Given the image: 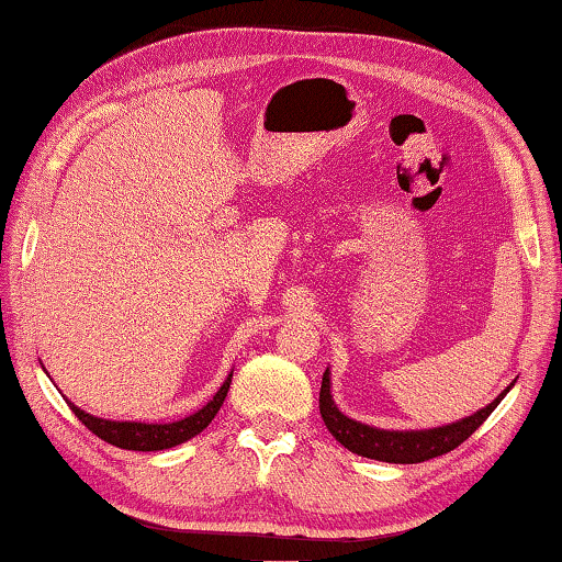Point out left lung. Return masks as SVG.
<instances>
[{"instance_id":"8db88e82","label":"left lung","mask_w":562,"mask_h":562,"mask_svg":"<svg viewBox=\"0 0 562 562\" xmlns=\"http://www.w3.org/2000/svg\"><path fill=\"white\" fill-rule=\"evenodd\" d=\"M515 385V382H512ZM507 390L494 397L486 408L471 413L467 418H459L453 423L438 428H420V430H390V428H375L368 423L355 420L345 416L337 408L335 397H331V372L329 368L322 375V390H319V413L324 418V426L329 434L345 446L347 451L357 453V457L387 461V463H420L436 457H443L461 446L482 423L492 416V411L502 403V397L509 393Z\"/></svg>"}]
</instances>
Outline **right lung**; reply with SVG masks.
<instances>
[{"label": "right lung", "instance_id": "add662e5", "mask_svg": "<svg viewBox=\"0 0 562 562\" xmlns=\"http://www.w3.org/2000/svg\"><path fill=\"white\" fill-rule=\"evenodd\" d=\"M231 380L233 372L225 378L221 390L210 397V401L202 405L200 411H194L192 416L172 420V423H142V420H109V418H99L91 416V413L80 411L76 403H70V411L76 413L78 420H83V426L88 430H93L95 436L103 438L105 443L119 446V449H128V451H165L172 449V446H180L184 441H190L198 434H202L213 418L221 411V405L225 401L227 390H231Z\"/></svg>", "mask_w": 562, "mask_h": 562}]
</instances>
